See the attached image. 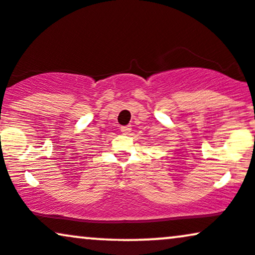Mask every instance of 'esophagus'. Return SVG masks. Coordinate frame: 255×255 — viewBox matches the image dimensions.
<instances>
[{"label": "esophagus", "mask_w": 255, "mask_h": 255, "mask_svg": "<svg viewBox=\"0 0 255 255\" xmlns=\"http://www.w3.org/2000/svg\"><path fill=\"white\" fill-rule=\"evenodd\" d=\"M121 131L123 133L128 134V133H130V131H131V127H130V125H127V127H121Z\"/></svg>", "instance_id": "esophagus-1"}]
</instances>
